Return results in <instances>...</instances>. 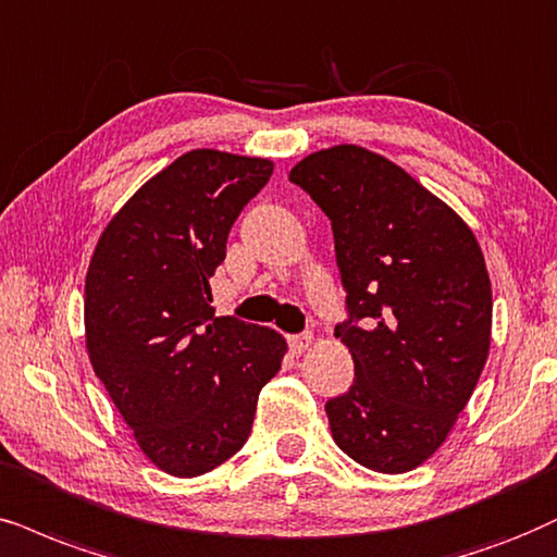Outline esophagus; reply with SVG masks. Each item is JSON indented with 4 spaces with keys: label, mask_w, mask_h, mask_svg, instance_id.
Segmentation results:
<instances>
[{
    "label": "esophagus",
    "mask_w": 557,
    "mask_h": 557,
    "mask_svg": "<svg viewBox=\"0 0 557 557\" xmlns=\"http://www.w3.org/2000/svg\"><path fill=\"white\" fill-rule=\"evenodd\" d=\"M311 334H295V336H287V344H290V351L293 355H302L308 347H311Z\"/></svg>",
    "instance_id": "34e87169"
}]
</instances>
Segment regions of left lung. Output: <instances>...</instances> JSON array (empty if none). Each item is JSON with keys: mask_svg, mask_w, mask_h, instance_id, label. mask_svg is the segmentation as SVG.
Returning a JSON list of instances; mask_svg holds the SVG:
<instances>
[{"mask_svg": "<svg viewBox=\"0 0 557 557\" xmlns=\"http://www.w3.org/2000/svg\"><path fill=\"white\" fill-rule=\"evenodd\" d=\"M290 182L329 215L355 383L326 400L334 442L360 466L406 473L466 408L491 347V280L468 223L380 153L315 151Z\"/></svg>", "mask_w": 557, "mask_h": 557, "instance_id": "left-lung-1", "label": "left lung"}]
</instances>
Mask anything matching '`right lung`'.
Masks as SVG:
<instances>
[{
    "label": "right lung",
    "mask_w": 557,
    "mask_h": 557,
    "mask_svg": "<svg viewBox=\"0 0 557 557\" xmlns=\"http://www.w3.org/2000/svg\"><path fill=\"white\" fill-rule=\"evenodd\" d=\"M270 159L195 149L151 177L102 231L84 285L95 375L144 455L195 478L236 455L287 344L215 315L210 283L228 231L272 177Z\"/></svg>",
    "instance_id": "add662e5"
}]
</instances>
